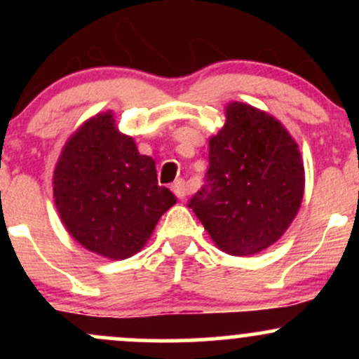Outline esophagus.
<instances>
[{
  "mask_svg": "<svg viewBox=\"0 0 359 359\" xmlns=\"http://www.w3.org/2000/svg\"><path fill=\"white\" fill-rule=\"evenodd\" d=\"M172 191H174L179 199H185V196H187V184L182 179H179L177 182L172 184Z\"/></svg>",
  "mask_w": 359,
  "mask_h": 359,
  "instance_id": "34e87169",
  "label": "esophagus"
}]
</instances>
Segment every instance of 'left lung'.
I'll return each instance as SVG.
<instances>
[{"label":"left lung","instance_id":"1","mask_svg":"<svg viewBox=\"0 0 359 359\" xmlns=\"http://www.w3.org/2000/svg\"><path fill=\"white\" fill-rule=\"evenodd\" d=\"M304 162L295 140L273 116L229 102L209 140L205 184L189 201L224 253L250 257L280 240L304 197Z\"/></svg>","mask_w":359,"mask_h":359}]
</instances>
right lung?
Segmentation results:
<instances>
[{
    "instance_id": "obj_1",
    "label": "right lung",
    "mask_w": 359,
    "mask_h": 359,
    "mask_svg": "<svg viewBox=\"0 0 359 359\" xmlns=\"http://www.w3.org/2000/svg\"><path fill=\"white\" fill-rule=\"evenodd\" d=\"M53 197L74 240L111 259L138 253L175 204L174 194L158 185L154 158L119 133L111 111L67 140L53 170Z\"/></svg>"
}]
</instances>
